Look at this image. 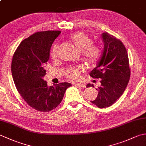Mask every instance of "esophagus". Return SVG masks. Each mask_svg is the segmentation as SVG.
<instances>
[{"label":"esophagus","instance_id":"esophagus-1","mask_svg":"<svg viewBox=\"0 0 146 146\" xmlns=\"http://www.w3.org/2000/svg\"><path fill=\"white\" fill-rule=\"evenodd\" d=\"M74 85L76 86H78V87L85 88V85L84 84H75Z\"/></svg>","mask_w":146,"mask_h":146}]
</instances>
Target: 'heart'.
I'll return each instance as SVG.
<instances>
[{"mask_svg":"<svg viewBox=\"0 0 146 146\" xmlns=\"http://www.w3.org/2000/svg\"><path fill=\"white\" fill-rule=\"evenodd\" d=\"M69 39L75 47L81 51L85 61L89 64L95 63L99 59L101 54V49L98 44L93 43L92 39L83 32L73 33ZM58 45L53 46L51 50V56L56 58L57 56ZM82 67H71L67 70L66 75L72 81H76L80 79L81 72L83 71Z\"/></svg>","mask_w":146,"mask_h":146,"instance_id":"heart-1","label":"heart"}]
</instances>
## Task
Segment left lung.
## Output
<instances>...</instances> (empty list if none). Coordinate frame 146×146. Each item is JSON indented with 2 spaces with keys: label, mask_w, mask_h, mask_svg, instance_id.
I'll return each mask as SVG.
<instances>
[{
  "label": "left lung",
  "mask_w": 146,
  "mask_h": 146,
  "mask_svg": "<svg viewBox=\"0 0 146 146\" xmlns=\"http://www.w3.org/2000/svg\"><path fill=\"white\" fill-rule=\"evenodd\" d=\"M104 48L97 66L90 73L94 78L100 79L98 95L91 102L98 108L111 106L122 95L127 86L131 70L127 52L119 39L107 33L102 34ZM86 87H94L88 83Z\"/></svg>",
  "instance_id": "1"
}]
</instances>
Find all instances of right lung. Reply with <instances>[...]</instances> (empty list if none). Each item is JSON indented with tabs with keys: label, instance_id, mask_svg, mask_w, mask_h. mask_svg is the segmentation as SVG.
<instances>
[{
	"label": "right lung",
	"instance_id": "right-lung-1",
	"mask_svg": "<svg viewBox=\"0 0 146 146\" xmlns=\"http://www.w3.org/2000/svg\"><path fill=\"white\" fill-rule=\"evenodd\" d=\"M60 31L38 32L24 39L12 58L11 71L16 88L29 106L38 111H49L63 100L70 83L48 86L43 80L50 49Z\"/></svg>",
	"mask_w": 146,
	"mask_h": 146
}]
</instances>
